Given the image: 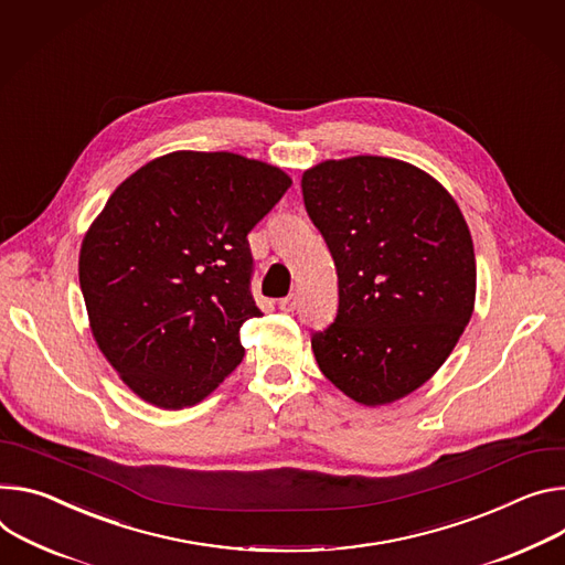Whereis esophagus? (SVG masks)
Returning a JSON list of instances; mask_svg holds the SVG:
<instances>
[{
	"label": "esophagus",
	"instance_id": "obj_1",
	"mask_svg": "<svg viewBox=\"0 0 565 565\" xmlns=\"http://www.w3.org/2000/svg\"><path fill=\"white\" fill-rule=\"evenodd\" d=\"M279 309H281V311H286V313L295 311V309H297V295H288V297H284V299L279 301Z\"/></svg>",
	"mask_w": 565,
	"mask_h": 565
}]
</instances>
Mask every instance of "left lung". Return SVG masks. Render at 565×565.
<instances>
[{
  "instance_id": "left-lung-1",
  "label": "left lung",
  "mask_w": 565,
  "mask_h": 565,
  "mask_svg": "<svg viewBox=\"0 0 565 565\" xmlns=\"http://www.w3.org/2000/svg\"><path fill=\"white\" fill-rule=\"evenodd\" d=\"M301 193L338 273V316L311 338L322 374L363 405L415 392L473 316L476 252L457 202L379 156L303 171Z\"/></svg>"
}]
</instances>
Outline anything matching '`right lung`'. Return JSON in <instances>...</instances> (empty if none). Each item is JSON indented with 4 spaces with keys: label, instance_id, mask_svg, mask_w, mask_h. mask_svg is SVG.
<instances>
[{
    "label": "right lung",
    "instance_id": "1",
    "mask_svg": "<svg viewBox=\"0 0 565 565\" xmlns=\"http://www.w3.org/2000/svg\"><path fill=\"white\" fill-rule=\"evenodd\" d=\"M234 152H169L135 171L87 230L78 279L92 335L143 401L180 409L243 361L259 318L247 234L290 186Z\"/></svg>",
    "mask_w": 565,
    "mask_h": 565
}]
</instances>
